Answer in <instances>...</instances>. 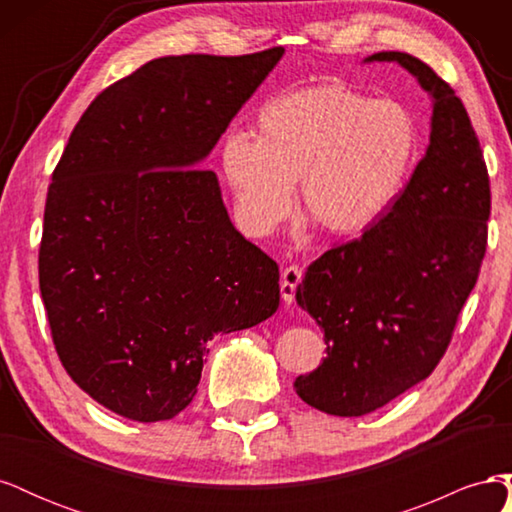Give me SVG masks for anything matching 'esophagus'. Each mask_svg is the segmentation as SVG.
I'll use <instances>...</instances> for the list:
<instances>
[{
    "label": "esophagus",
    "mask_w": 512,
    "mask_h": 512,
    "mask_svg": "<svg viewBox=\"0 0 512 512\" xmlns=\"http://www.w3.org/2000/svg\"><path fill=\"white\" fill-rule=\"evenodd\" d=\"M301 280H303V273H301L299 267L290 265L282 271L280 288H282V299H284L286 305H290L294 301V292H297V286L301 284Z\"/></svg>",
    "instance_id": "34e87169"
}]
</instances>
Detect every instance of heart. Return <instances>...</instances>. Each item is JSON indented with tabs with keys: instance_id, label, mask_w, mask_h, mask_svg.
<instances>
[{
	"instance_id": "obj_1",
	"label": "heart",
	"mask_w": 512,
	"mask_h": 512,
	"mask_svg": "<svg viewBox=\"0 0 512 512\" xmlns=\"http://www.w3.org/2000/svg\"><path fill=\"white\" fill-rule=\"evenodd\" d=\"M254 136L228 132L220 168L241 222L256 235L288 218L297 181L307 222L335 237L359 235L395 205L418 156L408 106L339 83L267 100Z\"/></svg>"
}]
</instances>
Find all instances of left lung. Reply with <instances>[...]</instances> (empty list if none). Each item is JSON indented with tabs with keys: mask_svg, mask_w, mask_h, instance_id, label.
Returning a JSON list of instances; mask_svg holds the SVG:
<instances>
[{
	"mask_svg": "<svg viewBox=\"0 0 512 512\" xmlns=\"http://www.w3.org/2000/svg\"><path fill=\"white\" fill-rule=\"evenodd\" d=\"M431 98V132L406 190L361 239L324 252L297 305L324 331L327 356L294 391L333 416H363L423 382L446 352L487 247L489 175L455 91L421 59L382 51Z\"/></svg>",
	"mask_w": 512,
	"mask_h": 512,
	"instance_id": "1",
	"label": "left lung"
}]
</instances>
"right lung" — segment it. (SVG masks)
Segmentation results:
<instances>
[{"label":"right lung","instance_id":"1","mask_svg":"<svg viewBox=\"0 0 512 512\" xmlns=\"http://www.w3.org/2000/svg\"><path fill=\"white\" fill-rule=\"evenodd\" d=\"M284 49L170 55L117 81L70 134L46 194L40 292L68 376L100 406L168 421L207 344L280 307V269L200 168Z\"/></svg>","mask_w":512,"mask_h":512}]
</instances>
